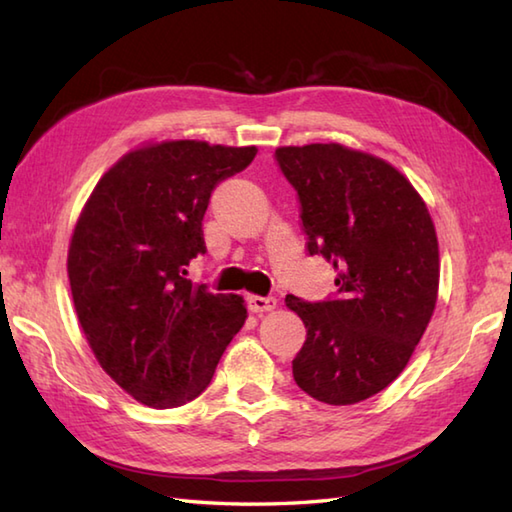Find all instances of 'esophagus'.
<instances>
[{"label":"esophagus","mask_w":512,"mask_h":512,"mask_svg":"<svg viewBox=\"0 0 512 512\" xmlns=\"http://www.w3.org/2000/svg\"><path fill=\"white\" fill-rule=\"evenodd\" d=\"M248 308L250 312H268L277 308V299L275 297H248Z\"/></svg>","instance_id":"1"}]
</instances>
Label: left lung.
<instances>
[{
    "mask_svg": "<svg viewBox=\"0 0 512 512\" xmlns=\"http://www.w3.org/2000/svg\"><path fill=\"white\" fill-rule=\"evenodd\" d=\"M310 255L336 268L325 301L286 297L306 325L295 383L328 405H354L405 369L438 299V237L427 204L389 162L343 145L279 147Z\"/></svg>",
    "mask_w": 512,
    "mask_h": 512,
    "instance_id": "8db88e82",
    "label": "left lung"
}]
</instances>
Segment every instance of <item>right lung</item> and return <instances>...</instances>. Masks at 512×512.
Instances as JSON below:
<instances>
[{"label": "right lung", "mask_w": 512, "mask_h": 512, "mask_svg": "<svg viewBox=\"0 0 512 512\" xmlns=\"http://www.w3.org/2000/svg\"><path fill=\"white\" fill-rule=\"evenodd\" d=\"M255 154L202 140L129 151L74 226L68 277L85 339L143 405L169 409L198 398L242 330L244 299L193 286L187 266L206 253L202 220L213 189Z\"/></svg>", "instance_id": "right-lung-1"}]
</instances>
